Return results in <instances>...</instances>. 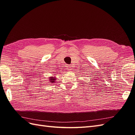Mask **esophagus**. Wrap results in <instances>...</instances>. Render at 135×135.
I'll list each match as a JSON object with an SVG mask.
<instances>
[{"instance_id":"34e87169","label":"esophagus","mask_w":135,"mask_h":135,"mask_svg":"<svg viewBox=\"0 0 135 135\" xmlns=\"http://www.w3.org/2000/svg\"><path fill=\"white\" fill-rule=\"evenodd\" d=\"M66 68H67V70L68 71H70V70H71V66H70V65H67Z\"/></svg>"}]
</instances>
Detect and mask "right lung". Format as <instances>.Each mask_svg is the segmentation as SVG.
<instances>
[{
	"label": "right lung",
	"mask_w": 135,
	"mask_h": 135,
	"mask_svg": "<svg viewBox=\"0 0 135 135\" xmlns=\"http://www.w3.org/2000/svg\"><path fill=\"white\" fill-rule=\"evenodd\" d=\"M50 80L51 83H54V82H55V77H52L51 76L50 78Z\"/></svg>",
	"instance_id": "add662e5"
}]
</instances>
